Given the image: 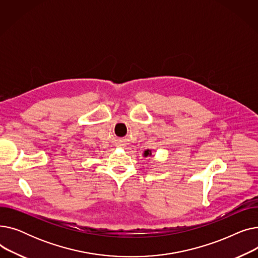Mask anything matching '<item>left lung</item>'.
<instances>
[{
	"instance_id": "left-lung-1",
	"label": "left lung",
	"mask_w": 258,
	"mask_h": 258,
	"mask_svg": "<svg viewBox=\"0 0 258 258\" xmlns=\"http://www.w3.org/2000/svg\"><path fill=\"white\" fill-rule=\"evenodd\" d=\"M151 156H152V151L151 150H146L143 153V157H151Z\"/></svg>"
}]
</instances>
